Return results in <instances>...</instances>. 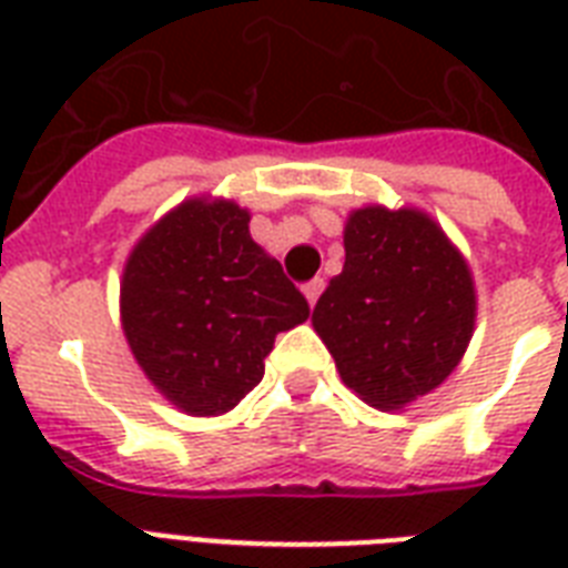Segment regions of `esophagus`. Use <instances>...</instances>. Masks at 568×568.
<instances>
[{
	"mask_svg": "<svg viewBox=\"0 0 568 568\" xmlns=\"http://www.w3.org/2000/svg\"><path fill=\"white\" fill-rule=\"evenodd\" d=\"M321 292H324V280H321V276H315V280H310V283L303 285V294H306L310 306H315V303H318Z\"/></svg>",
	"mask_w": 568,
	"mask_h": 568,
	"instance_id": "1",
	"label": "esophagus"
}]
</instances>
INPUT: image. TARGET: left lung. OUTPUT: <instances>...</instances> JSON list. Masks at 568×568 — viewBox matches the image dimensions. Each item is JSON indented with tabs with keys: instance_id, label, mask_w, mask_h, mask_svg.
Wrapping results in <instances>:
<instances>
[{
	"instance_id": "left-lung-1",
	"label": "left lung",
	"mask_w": 568,
	"mask_h": 568,
	"mask_svg": "<svg viewBox=\"0 0 568 568\" xmlns=\"http://www.w3.org/2000/svg\"><path fill=\"white\" fill-rule=\"evenodd\" d=\"M475 312L471 271L436 221L365 205L347 217L345 267L315 303L312 327L347 388L400 409L457 368Z\"/></svg>"
}]
</instances>
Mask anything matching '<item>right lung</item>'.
<instances>
[{"instance_id":"1","label":"right lung","mask_w":568,"mask_h":568,"mask_svg":"<svg viewBox=\"0 0 568 568\" xmlns=\"http://www.w3.org/2000/svg\"><path fill=\"white\" fill-rule=\"evenodd\" d=\"M247 223V209L230 200H185L138 241L123 271L129 347L189 415L230 413L258 386L276 333L310 318L306 297Z\"/></svg>"}]
</instances>
